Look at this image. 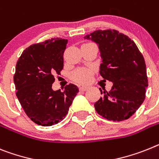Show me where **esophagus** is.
Wrapping results in <instances>:
<instances>
[{"label": "esophagus", "mask_w": 159, "mask_h": 159, "mask_svg": "<svg viewBox=\"0 0 159 159\" xmlns=\"http://www.w3.org/2000/svg\"><path fill=\"white\" fill-rule=\"evenodd\" d=\"M89 89V87H86V86H82V87H80V91H82V92H85Z\"/></svg>", "instance_id": "34e87169"}]
</instances>
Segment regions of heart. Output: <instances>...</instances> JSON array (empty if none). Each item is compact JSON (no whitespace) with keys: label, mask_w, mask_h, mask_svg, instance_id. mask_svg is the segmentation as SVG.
Returning a JSON list of instances; mask_svg holds the SVG:
<instances>
[{"label":"heart","mask_w":159,"mask_h":159,"mask_svg":"<svg viewBox=\"0 0 159 159\" xmlns=\"http://www.w3.org/2000/svg\"><path fill=\"white\" fill-rule=\"evenodd\" d=\"M72 77L76 82L86 84L93 77V70L89 68H80L73 73Z\"/></svg>","instance_id":"b5f03b06"}]
</instances>
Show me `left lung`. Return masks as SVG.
<instances>
[{
  "label": "left lung",
  "instance_id": "left-lung-1",
  "mask_svg": "<svg viewBox=\"0 0 159 159\" xmlns=\"http://www.w3.org/2000/svg\"><path fill=\"white\" fill-rule=\"evenodd\" d=\"M84 39L98 44L102 59L100 74L113 84L109 92L100 89L104 96L94 104L96 111L109 120L129 119L144 101L148 87L142 53L134 41L115 30H99Z\"/></svg>",
  "mask_w": 159,
  "mask_h": 159
}]
</instances>
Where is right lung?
Here are the masks:
<instances>
[{
    "mask_svg": "<svg viewBox=\"0 0 159 159\" xmlns=\"http://www.w3.org/2000/svg\"><path fill=\"white\" fill-rule=\"evenodd\" d=\"M67 39L59 38L30 46L16 64L13 81L16 96L26 115L37 125L51 126L66 116L79 93L76 85L54 91L55 75L63 68V53Z\"/></svg>",
    "mask_w": 159,
    "mask_h": 159,
    "instance_id": "right-lung-1",
    "label": "right lung"
}]
</instances>
